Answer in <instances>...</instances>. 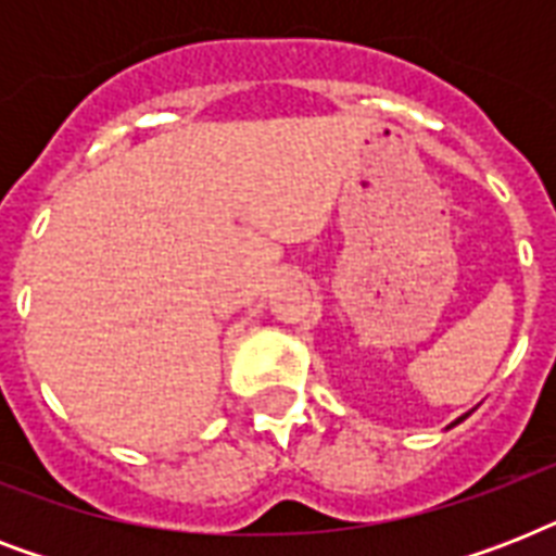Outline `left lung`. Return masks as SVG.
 <instances>
[{"mask_svg": "<svg viewBox=\"0 0 556 556\" xmlns=\"http://www.w3.org/2000/svg\"><path fill=\"white\" fill-rule=\"evenodd\" d=\"M458 421H462V418H458Z\"/></svg>", "mask_w": 556, "mask_h": 556, "instance_id": "1", "label": "left lung"}]
</instances>
